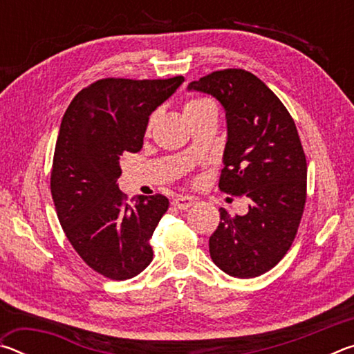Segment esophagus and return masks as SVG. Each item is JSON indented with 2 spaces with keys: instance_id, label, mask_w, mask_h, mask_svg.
I'll return each instance as SVG.
<instances>
[{
  "instance_id": "34e87169",
  "label": "esophagus",
  "mask_w": 354,
  "mask_h": 354,
  "mask_svg": "<svg viewBox=\"0 0 354 354\" xmlns=\"http://www.w3.org/2000/svg\"><path fill=\"white\" fill-rule=\"evenodd\" d=\"M173 207L179 209V211H185V209H189L192 205H194V200L190 198V196H178L171 201Z\"/></svg>"
}]
</instances>
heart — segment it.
<instances>
[{"label":"heart","mask_w":354,"mask_h":354,"mask_svg":"<svg viewBox=\"0 0 354 354\" xmlns=\"http://www.w3.org/2000/svg\"><path fill=\"white\" fill-rule=\"evenodd\" d=\"M211 109H215L212 101H209L206 98H192L184 104V115H185V118L190 120V118H194L196 115H200V113L206 112V111H211ZM153 124H154V115L149 118L148 131L151 129Z\"/></svg>","instance_id":"b5f03b06"}]
</instances>
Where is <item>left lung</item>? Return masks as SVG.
<instances>
[{
	"label": "left lung",
	"mask_w": 354,
	"mask_h": 354,
	"mask_svg": "<svg viewBox=\"0 0 354 354\" xmlns=\"http://www.w3.org/2000/svg\"><path fill=\"white\" fill-rule=\"evenodd\" d=\"M187 88L223 106L227 140L218 187L251 201L236 217L220 207L209 253L230 277H259L290 248L306 203L308 165L295 122L277 95L242 68L214 71Z\"/></svg>",
	"instance_id": "1"
}]
</instances>
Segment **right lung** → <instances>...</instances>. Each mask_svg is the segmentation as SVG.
Segmentation results:
<instances>
[{
	"instance_id": "right-lung-1",
	"label": "right lung",
	"mask_w": 354,
	"mask_h": 354,
	"mask_svg": "<svg viewBox=\"0 0 354 354\" xmlns=\"http://www.w3.org/2000/svg\"><path fill=\"white\" fill-rule=\"evenodd\" d=\"M183 82V76L106 77L82 88L64 113L53 159V201L76 253L109 279L134 278L153 261L149 239L169 200L158 194L128 201L117 184L120 159L140 151L151 112Z\"/></svg>"
}]
</instances>
